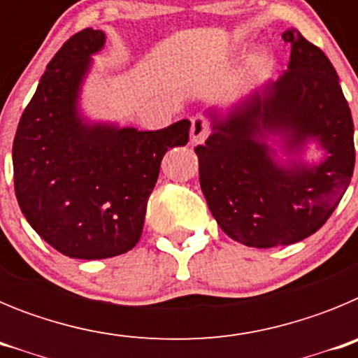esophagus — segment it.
<instances>
[{
    "label": "esophagus",
    "instance_id": "esophagus-1",
    "mask_svg": "<svg viewBox=\"0 0 358 358\" xmlns=\"http://www.w3.org/2000/svg\"><path fill=\"white\" fill-rule=\"evenodd\" d=\"M210 134V125H208L206 118L202 116H195L192 120V131H189V143L192 145H201Z\"/></svg>",
    "mask_w": 358,
    "mask_h": 358
}]
</instances>
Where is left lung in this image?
<instances>
[{"instance_id":"8db88e82","label":"left lung","mask_w":358,"mask_h":358,"mask_svg":"<svg viewBox=\"0 0 358 358\" xmlns=\"http://www.w3.org/2000/svg\"><path fill=\"white\" fill-rule=\"evenodd\" d=\"M287 71L226 113L210 109L211 134L195 148L208 208L229 238L249 248L299 242L334 213L355 166L353 120L328 57L296 30ZM315 143L322 159L310 165Z\"/></svg>"}]
</instances>
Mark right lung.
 <instances>
[{"mask_svg": "<svg viewBox=\"0 0 358 358\" xmlns=\"http://www.w3.org/2000/svg\"><path fill=\"white\" fill-rule=\"evenodd\" d=\"M103 44L106 34L93 28L62 44L19 120L12 147L15 197L28 224L78 260L134 248L161 159L189 138V120L138 131L82 115V84Z\"/></svg>", "mask_w": 358, "mask_h": 358, "instance_id": "obj_1", "label": "right lung"}]
</instances>
